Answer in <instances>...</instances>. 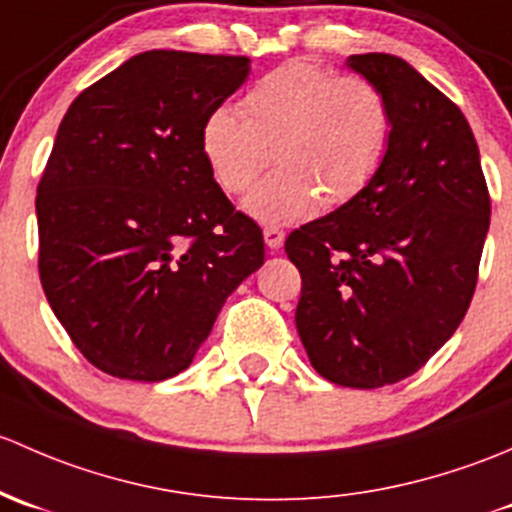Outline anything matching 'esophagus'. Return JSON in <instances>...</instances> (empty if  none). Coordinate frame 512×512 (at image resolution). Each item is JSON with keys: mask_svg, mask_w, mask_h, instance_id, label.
Masks as SVG:
<instances>
[{"mask_svg": "<svg viewBox=\"0 0 512 512\" xmlns=\"http://www.w3.org/2000/svg\"><path fill=\"white\" fill-rule=\"evenodd\" d=\"M263 239H266V246L271 251H278L283 246V239H286V234H283V229L281 226H266V229H263Z\"/></svg>", "mask_w": 512, "mask_h": 512, "instance_id": "obj_1", "label": "esophagus"}]
</instances>
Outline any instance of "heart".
Returning a JSON list of instances; mask_svg holds the SVG:
<instances>
[{
    "instance_id": "heart-1",
    "label": "heart",
    "mask_w": 512,
    "mask_h": 512,
    "mask_svg": "<svg viewBox=\"0 0 512 512\" xmlns=\"http://www.w3.org/2000/svg\"><path fill=\"white\" fill-rule=\"evenodd\" d=\"M241 113L214 108L199 145L226 194H241L273 162L278 170L246 199L258 221L308 219L340 207L377 175L389 140L392 108L377 83L335 73L313 61H288L258 78L241 96Z\"/></svg>"
}]
</instances>
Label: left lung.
Here are the masks:
<instances>
[{
    "label": "left lung",
    "instance_id": "left-lung-1",
    "mask_svg": "<svg viewBox=\"0 0 512 512\" xmlns=\"http://www.w3.org/2000/svg\"><path fill=\"white\" fill-rule=\"evenodd\" d=\"M347 66L392 108L387 155L362 192L291 231L300 271L295 328L315 372L342 387L407 379L471 305L491 194L476 138L453 100L392 54Z\"/></svg>",
    "mask_w": 512,
    "mask_h": 512
}]
</instances>
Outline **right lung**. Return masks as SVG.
<instances>
[{"instance_id":"right-lung-1","label":"right lung","mask_w":512,"mask_h":512,"mask_svg":"<svg viewBox=\"0 0 512 512\" xmlns=\"http://www.w3.org/2000/svg\"><path fill=\"white\" fill-rule=\"evenodd\" d=\"M246 76V56L145 51L63 115L36 189L39 278L100 372L160 382L187 370L263 263L261 229L199 145L204 118Z\"/></svg>"}]
</instances>
